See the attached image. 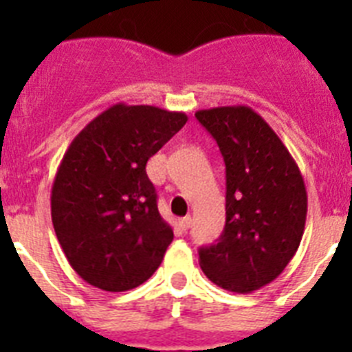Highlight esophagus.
Segmentation results:
<instances>
[{
    "instance_id": "1",
    "label": "esophagus",
    "mask_w": 352,
    "mask_h": 352,
    "mask_svg": "<svg viewBox=\"0 0 352 352\" xmlns=\"http://www.w3.org/2000/svg\"><path fill=\"white\" fill-rule=\"evenodd\" d=\"M179 227H182L183 231H186V229H188V227L192 226V217L190 214H186V217H183V219H179Z\"/></svg>"
}]
</instances>
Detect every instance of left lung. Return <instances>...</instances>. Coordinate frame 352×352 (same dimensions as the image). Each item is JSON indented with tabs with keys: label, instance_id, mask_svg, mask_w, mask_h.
Masks as SVG:
<instances>
[{
	"label": "left lung",
	"instance_id": "8db88e82",
	"mask_svg": "<svg viewBox=\"0 0 352 352\" xmlns=\"http://www.w3.org/2000/svg\"><path fill=\"white\" fill-rule=\"evenodd\" d=\"M226 162V227L199 248L219 287L252 292L280 275L300 247L307 220L303 176L280 138L247 105L197 111Z\"/></svg>",
	"mask_w": 352,
	"mask_h": 352
}]
</instances>
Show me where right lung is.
I'll return each mask as SVG.
<instances>
[{
	"label": "right lung",
	"mask_w": 352,
	"mask_h": 352,
	"mask_svg": "<svg viewBox=\"0 0 352 352\" xmlns=\"http://www.w3.org/2000/svg\"><path fill=\"white\" fill-rule=\"evenodd\" d=\"M185 113L116 104L70 142L51 192V217L68 263L109 292L144 284L174 234L162 219L146 164L186 123Z\"/></svg>",
	"instance_id": "obj_1"
}]
</instances>
